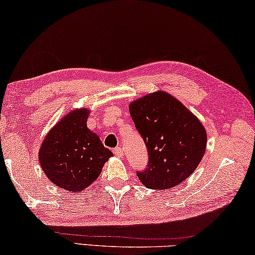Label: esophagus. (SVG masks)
Segmentation results:
<instances>
[{
	"label": "esophagus",
	"mask_w": 255,
	"mask_h": 255,
	"mask_svg": "<svg viewBox=\"0 0 255 255\" xmlns=\"http://www.w3.org/2000/svg\"><path fill=\"white\" fill-rule=\"evenodd\" d=\"M114 154L117 156V157H122L123 155H124V150H123V148L122 147H117V148H115L114 149Z\"/></svg>",
	"instance_id": "1"
}]
</instances>
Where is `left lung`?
Here are the masks:
<instances>
[{"label": "left lung", "instance_id": "8db88e82", "mask_svg": "<svg viewBox=\"0 0 255 255\" xmlns=\"http://www.w3.org/2000/svg\"><path fill=\"white\" fill-rule=\"evenodd\" d=\"M129 113L148 151L147 168L137 173L143 186L167 189L187 179L205 154L201 120L163 90L131 101Z\"/></svg>", "mask_w": 255, "mask_h": 255}]
</instances>
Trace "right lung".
Here are the masks:
<instances>
[{
  "mask_svg": "<svg viewBox=\"0 0 255 255\" xmlns=\"http://www.w3.org/2000/svg\"><path fill=\"white\" fill-rule=\"evenodd\" d=\"M89 114L87 108L68 113L50 129L39 149L45 176L70 193H79L94 183L106 161L114 156L87 127Z\"/></svg>",
  "mask_w": 255,
  "mask_h": 255,
  "instance_id": "add662e5",
  "label": "right lung"
}]
</instances>
